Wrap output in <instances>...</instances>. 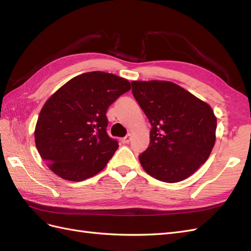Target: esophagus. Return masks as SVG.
Here are the masks:
<instances>
[{"label": "esophagus", "mask_w": 251, "mask_h": 251, "mask_svg": "<svg viewBox=\"0 0 251 251\" xmlns=\"http://www.w3.org/2000/svg\"><path fill=\"white\" fill-rule=\"evenodd\" d=\"M131 139H132V135L131 134H127L126 137H124L123 139H121V142H123L124 144H127L128 142L131 141Z\"/></svg>", "instance_id": "obj_1"}]
</instances>
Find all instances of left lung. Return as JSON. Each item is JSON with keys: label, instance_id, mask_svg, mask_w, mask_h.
I'll return each instance as SVG.
<instances>
[{"label": "left lung", "instance_id": "8db88e82", "mask_svg": "<svg viewBox=\"0 0 251 251\" xmlns=\"http://www.w3.org/2000/svg\"><path fill=\"white\" fill-rule=\"evenodd\" d=\"M131 83L135 100L151 126L149 148L139 155L143 170L168 183L186 179L205 163L215 146L214 111L171 81Z\"/></svg>", "mask_w": 251, "mask_h": 251}]
</instances>
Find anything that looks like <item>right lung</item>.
<instances>
[{
	"label": "right lung",
	"mask_w": 251,
	"mask_h": 251,
	"mask_svg": "<svg viewBox=\"0 0 251 251\" xmlns=\"http://www.w3.org/2000/svg\"><path fill=\"white\" fill-rule=\"evenodd\" d=\"M131 85L117 75L83 73L60 87L44 104L35 126L37 151L60 178L82 181L100 173L118 149L107 133L105 113Z\"/></svg>",
	"instance_id": "obj_1"
}]
</instances>
